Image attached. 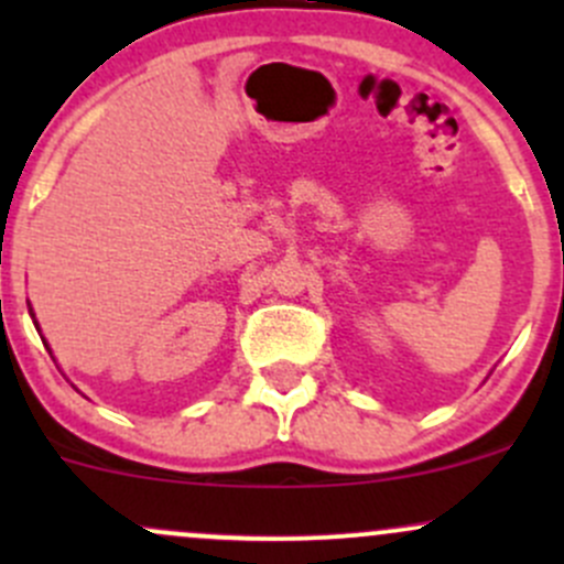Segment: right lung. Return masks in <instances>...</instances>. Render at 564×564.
I'll return each instance as SVG.
<instances>
[{
	"instance_id": "right-lung-1",
	"label": "right lung",
	"mask_w": 564,
	"mask_h": 564,
	"mask_svg": "<svg viewBox=\"0 0 564 564\" xmlns=\"http://www.w3.org/2000/svg\"><path fill=\"white\" fill-rule=\"evenodd\" d=\"M32 316H35V314H32Z\"/></svg>"
}]
</instances>
